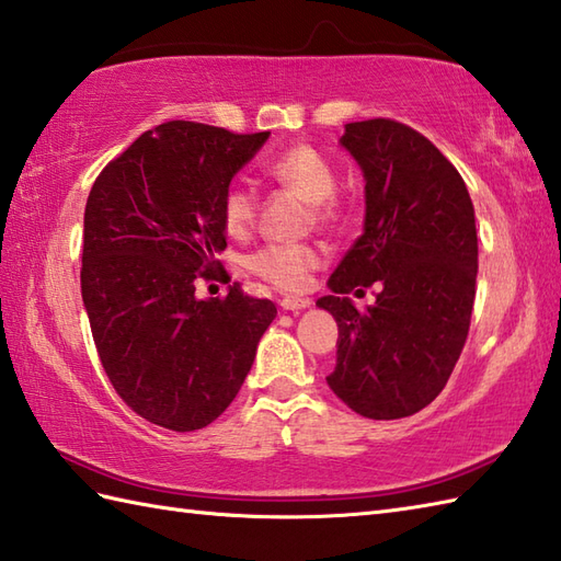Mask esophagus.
<instances>
[{
    "instance_id": "esophagus-1",
    "label": "esophagus",
    "mask_w": 561,
    "mask_h": 561,
    "mask_svg": "<svg viewBox=\"0 0 561 561\" xmlns=\"http://www.w3.org/2000/svg\"><path fill=\"white\" fill-rule=\"evenodd\" d=\"M279 306H282V311H301V308L311 306V301L299 299V296H282Z\"/></svg>"
}]
</instances>
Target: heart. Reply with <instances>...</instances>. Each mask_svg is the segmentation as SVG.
Listing matches in <instances>:
<instances>
[{
	"label": "heart",
	"mask_w": 561,
	"mask_h": 561,
	"mask_svg": "<svg viewBox=\"0 0 561 561\" xmlns=\"http://www.w3.org/2000/svg\"><path fill=\"white\" fill-rule=\"evenodd\" d=\"M272 183L308 202V219L337 226L344 205L337 195V173L323 153L311 145H291L265 163ZM260 199L253 187L236 181L221 199V226L233 238L253 231ZM325 262V250L316 243H267L248 257V270L282 291H304L311 272Z\"/></svg>",
	"instance_id": "b5f03b06"
}]
</instances>
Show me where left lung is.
I'll use <instances>...</instances> for the list:
<instances>
[{"label": "left lung", "instance_id": "1", "mask_svg": "<svg viewBox=\"0 0 561 561\" xmlns=\"http://www.w3.org/2000/svg\"><path fill=\"white\" fill-rule=\"evenodd\" d=\"M342 145L366 178V221L318 299L340 328L328 386L356 414L400 420L444 390L468 340L474 209L456 165L410 125L350 123ZM374 283L377 304L359 312L346 294Z\"/></svg>", "mask_w": 561, "mask_h": 561}]
</instances>
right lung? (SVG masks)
I'll list each match as a JSON object with an SVG mask.
<instances>
[{
    "label": "right lung",
    "mask_w": 561,
    "mask_h": 561,
    "mask_svg": "<svg viewBox=\"0 0 561 561\" xmlns=\"http://www.w3.org/2000/svg\"><path fill=\"white\" fill-rule=\"evenodd\" d=\"M270 133L171 121L137 137L93 183L83 211L81 296L99 359L129 410L195 432L229 408L277 316L231 277L221 199Z\"/></svg>",
    "instance_id": "1"
}]
</instances>
